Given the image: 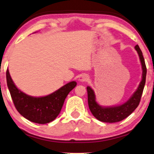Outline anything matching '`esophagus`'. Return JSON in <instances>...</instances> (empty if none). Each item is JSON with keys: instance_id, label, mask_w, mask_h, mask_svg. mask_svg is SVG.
Instances as JSON below:
<instances>
[{"instance_id": "esophagus-1", "label": "esophagus", "mask_w": 154, "mask_h": 154, "mask_svg": "<svg viewBox=\"0 0 154 154\" xmlns=\"http://www.w3.org/2000/svg\"><path fill=\"white\" fill-rule=\"evenodd\" d=\"M88 79V75L83 74V75H81V76H80L79 80L82 82H84V81H86Z\"/></svg>"}]
</instances>
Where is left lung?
<instances>
[{
	"label": "left lung",
	"instance_id": "obj_1",
	"mask_svg": "<svg viewBox=\"0 0 154 154\" xmlns=\"http://www.w3.org/2000/svg\"><path fill=\"white\" fill-rule=\"evenodd\" d=\"M135 49L139 56L141 66H142V79H141L138 88L126 103L121 105H118V106L102 107L99 105L95 100V95L93 89L90 86L87 87L88 102L89 109L93 116L98 120L108 123L117 122L123 120L126 117L130 115L134 111V109L138 107L146 83V66L145 64L142 51H141L138 45L135 46Z\"/></svg>",
	"mask_w": 154,
	"mask_h": 154
}]
</instances>
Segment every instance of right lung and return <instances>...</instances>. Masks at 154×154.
Listing matches in <instances>:
<instances>
[{
    "label": "right lung",
    "mask_w": 154,
    "mask_h": 154,
    "mask_svg": "<svg viewBox=\"0 0 154 154\" xmlns=\"http://www.w3.org/2000/svg\"><path fill=\"white\" fill-rule=\"evenodd\" d=\"M6 80L16 109L25 118L37 124H47L54 120L61 112L66 97L77 84L75 81H71L50 95L36 97L25 94L16 87L8 70Z\"/></svg>",
    "instance_id": "1"
}]
</instances>
